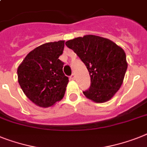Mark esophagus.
I'll use <instances>...</instances> for the list:
<instances>
[{"mask_svg":"<svg viewBox=\"0 0 147 147\" xmlns=\"http://www.w3.org/2000/svg\"><path fill=\"white\" fill-rule=\"evenodd\" d=\"M69 78L71 80H75V75H74V74H71Z\"/></svg>","mask_w":147,"mask_h":147,"instance_id":"obj_1","label":"esophagus"}]
</instances>
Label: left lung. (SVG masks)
I'll list each match as a JSON object with an SVG mask.
<instances>
[{
    "mask_svg": "<svg viewBox=\"0 0 147 147\" xmlns=\"http://www.w3.org/2000/svg\"><path fill=\"white\" fill-rule=\"evenodd\" d=\"M85 64L90 76V88L83 91L96 102L110 100L123 84L128 64L125 51L110 39L87 35L66 42Z\"/></svg>",
    "mask_w": 147,
    "mask_h": 147,
    "instance_id": "8db88e82",
    "label": "left lung"
}]
</instances>
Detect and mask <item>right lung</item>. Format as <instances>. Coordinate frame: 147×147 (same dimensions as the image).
Masks as SVG:
<instances>
[{
    "label": "right lung",
    "instance_id": "right-lung-1",
    "mask_svg": "<svg viewBox=\"0 0 147 147\" xmlns=\"http://www.w3.org/2000/svg\"><path fill=\"white\" fill-rule=\"evenodd\" d=\"M64 41L48 42L34 49L18 66V83L30 100L42 108L52 106L64 96L69 78L59 59Z\"/></svg>",
    "mask_w": 147,
    "mask_h": 147
}]
</instances>
